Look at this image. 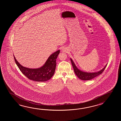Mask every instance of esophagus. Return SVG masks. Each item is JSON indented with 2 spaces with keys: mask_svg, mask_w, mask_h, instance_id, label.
Listing matches in <instances>:
<instances>
[{
  "mask_svg": "<svg viewBox=\"0 0 121 121\" xmlns=\"http://www.w3.org/2000/svg\"><path fill=\"white\" fill-rule=\"evenodd\" d=\"M62 52H67V49H66V48H63V49H62Z\"/></svg>",
  "mask_w": 121,
  "mask_h": 121,
  "instance_id": "obj_1",
  "label": "esophagus"
}]
</instances>
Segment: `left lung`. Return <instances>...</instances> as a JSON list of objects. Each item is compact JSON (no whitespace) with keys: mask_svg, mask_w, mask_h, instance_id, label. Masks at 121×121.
Returning <instances> with one entry per match:
<instances>
[{"mask_svg":"<svg viewBox=\"0 0 121 121\" xmlns=\"http://www.w3.org/2000/svg\"><path fill=\"white\" fill-rule=\"evenodd\" d=\"M70 60L72 63V66L74 69V71L75 74L79 79L83 80H91L93 78L102 74V73L103 72V71L104 70V69H105V67L107 65V64H106L103 69H101L98 72L88 73V72H83L82 71L80 70L77 68V67H76L74 63L71 58H70Z\"/></svg>","mask_w":121,"mask_h":121,"instance_id":"1","label":"left lung"}]
</instances>
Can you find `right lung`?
Returning <instances> with one entry per match:
<instances>
[{
    "instance_id": "add662e5",
    "label": "right lung",
    "mask_w": 121,
    "mask_h": 121,
    "mask_svg": "<svg viewBox=\"0 0 121 121\" xmlns=\"http://www.w3.org/2000/svg\"><path fill=\"white\" fill-rule=\"evenodd\" d=\"M59 50L49 56L43 66L36 69L23 67L16 60L14 55L16 64L21 71L29 80L37 82H45L54 75L56 67V59L59 54Z\"/></svg>"
}]
</instances>
